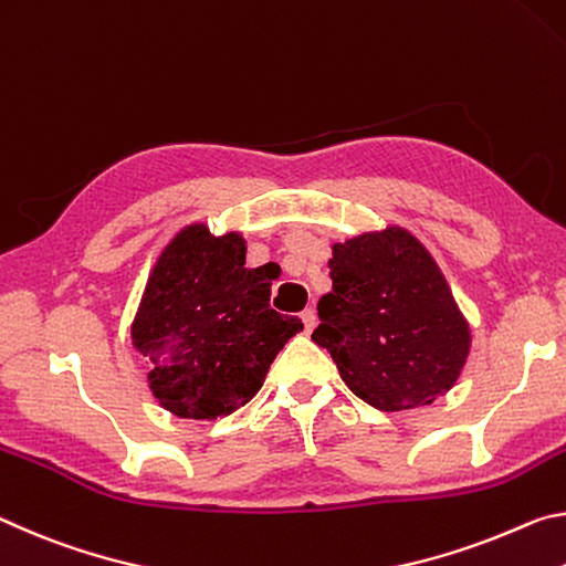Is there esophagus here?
<instances>
[{
  "label": "esophagus",
  "mask_w": 566,
  "mask_h": 566,
  "mask_svg": "<svg viewBox=\"0 0 566 566\" xmlns=\"http://www.w3.org/2000/svg\"><path fill=\"white\" fill-rule=\"evenodd\" d=\"M301 318H303L305 333H311L313 328H316V311H313V308H305V311L301 313Z\"/></svg>",
  "instance_id": "34e87169"
}]
</instances>
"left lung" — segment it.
<instances>
[{
  "label": "left lung",
  "mask_w": 566,
  "mask_h": 566,
  "mask_svg": "<svg viewBox=\"0 0 566 566\" xmlns=\"http://www.w3.org/2000/svg\"><path fill=\"white\" fill-rule=\"evenodd\" d=\"M333 291L318 301L313 340L378 411L431 403L457 384L469 326L426 248L401 228L333 245Z\"/></svg>",
  "instance_id": "1"
}]
</instances>
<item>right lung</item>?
<instances>
[{"instance_id":"1","label":"right lung","mask_w":566,"mask_h":566,"mask_svg":"<svg viewBox=\"0 0 566 566\" xmlns=\"http://www.w3.org/2000/svg\"><path fill=\"white\" fill-rule=\"evenodd\" d=\"M273 275L245 268L238 233L190 226L153 268L133 344L150 360L157 401L185 419H216L245 406L295 333L298 316L271 308Z\"/></svg>"}]
</instances>
